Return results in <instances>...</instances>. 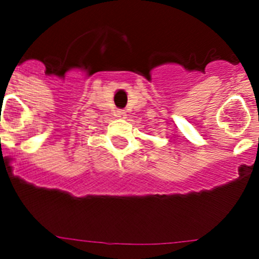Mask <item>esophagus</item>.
Here are the masks:
<instances>
[{"instance_id":"obj_1","label":"esophagus","mask_w":259,"mask_h":259,"mask_svg":"<svg viewBox=\"0 0 259 259\" xmlns=\"http://www.w3.org/2000/svg\"><path fill=\"white\" fill-rule=\"evenodd\" d=\"M116 116H119V118H125V116H127V113H125L124 110H118V111H116Z\"/></svg>"}]
</instances>
